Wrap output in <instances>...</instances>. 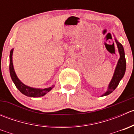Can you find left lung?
<instances>
[{"label":"left lung","mask_w":134,"mask_h":134,"mask_svg":"<svg viewBox=\"0 0 134 134\" xmlns=\"http://www.w3.org/2000/svg\"><path fill=\"white\" fill-rule=\"evenodd\" d=\"M115 42L116 43H117V47H118L119 49V52L120 54V58L119 59L118 63H117V67H116L115 71L113 78H112V80H111L110 83H109V84L108 91H106L104 94H102V97H103V96L108 95L109 94H110L111 93H112L115 90L116 87H117V86H118L119 83L120 81L122 79V77L124 76L125 73L126 59L124 48L123 47H122V44L120 43H119L117 40H115Z\"/></svg>","instance_id":"obj_1"}]
</instances>
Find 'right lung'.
Segmentation results:
<instances>
[{"label": "right lung", "instance_id": "1", "mask_svg": "<svg viewBox=\"0 0 134 134\" xmlns=\"http://www.w3.org/2000/svg\"><path fill=\"white\" fill-rule=\"evenodd\" d=\"M13 49L10 51V54H9V73H10L11 78L13 80V83H15L17 88L21 91L23 94L26 96L30 97H40L44 96L46 93L49 92L54 86H52L48 88L45 89H35L32 87H30L26 86V85L23 84L21 81L19 80L16 75L15 72L14 71L13 66V62H12V54H13Z\"/></svg>", "mask_w": 134, "mask_h": 134}]
</instances>
